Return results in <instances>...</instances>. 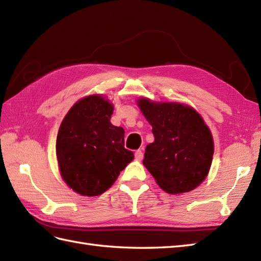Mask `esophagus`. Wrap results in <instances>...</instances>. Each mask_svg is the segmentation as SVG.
Masks as SVG:
<instances>
[{
    "instance_id": "esophagus-1",
    "label": "esophagus",
    "mask_w": 261,
    "mask_h": 261,
    "mask_svg": "<svg viewBox=\"0 0 261 261\" xmlns=\"http://www.w3.org/2000/svg\"><path fill=\"white\" fill-rule=\"evenodd\" d=\"M135 156H136V159L137 160H142V158H143V152H142V150H137L136 151V153H135Z\"/></svg>"
}]
</instances>
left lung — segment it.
I'll return each mask as SVG.
<instances>
[{
    "label": "left lung",
    "mask_w": 261,
    "mask_h": 261,
    "mask_svg": "<svg viewBox=\"0 0 261 261\" xmlns=\"http://www.w3.org/2000/svg\"><path fill=\"white\" fill-rule=\"evenodd\" d=\"M137 104L154 137L146 147L145 167L165 192L195 190L206 178L214 153L212 134L201 114L184 103L140 97Z\"/></svg>",
    "instance_id": "obj_1"
}]
</instances>
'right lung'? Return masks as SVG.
Masks as SVG:
<instances>
[{"instance_id":"add662e5","label":"right lung","mask_w":261,"mask_h":261,"mask_svg":"<svg viewBox=\"0 0 261 261\" xmlns=\"http://www.w3.org/2000/svg\"><path fill=\"white\" fill-rule=\"evenodd\" d=\"M113 110V103L102 94L88 95L70 108L59 126V173L80 195H101L135 158L124 148L123 127L111 123Z\"/></svg>"}]
</instances>
